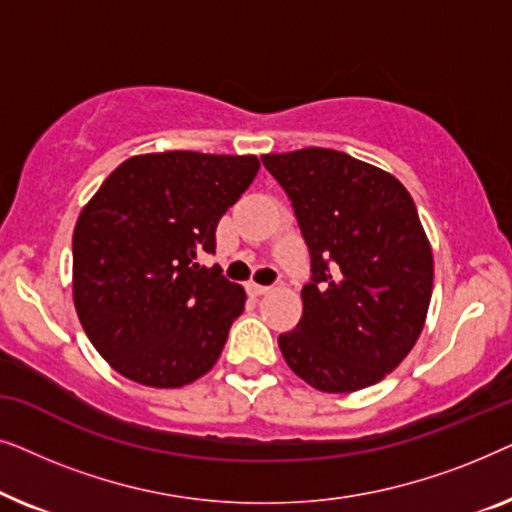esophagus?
<instances>
[{
    "label": "esophagus",
    "instance_id": "1",
    "mask_svg": "<svg viewBox=\"0 0 512 512\" xmlns=\"http://www.w3.org/2000/svg\"><path fill=\"white\" fill-rule=\"evenodd\" d=\"M247 291L251 293V296H265V293L270 291V286H263V284L251 282V284H247Z\"/></svg>",
    "mask_w": 512,
    "mask_h": 512
}]
</instances>
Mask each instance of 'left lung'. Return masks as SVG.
Masks as SVG:
<instances>
[{"label":"left lung","instance_id":"obj_1","mask_svg":"<svg viewBox=\"0 0 512 512\" xmlns=\"http://www.w3.org/2000/svg\"><path fill=\"white\" fill-rule=\"evenodd\" d=\"M310 249L303 317L279 335L286 363L326 394L387 377L422 333L431 244L410 193L389 172L333 149L268 153Z\"/></svg>","mask_w":512,"mask_h":512}]
</instances>
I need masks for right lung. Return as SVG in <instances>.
Masks as SVG:
<instances>
[{"label": "right lung", "mask_w": 512, "mask_h": 512, "mask_svg": "<svg viewBox=\"0 0 512 512\" xmlns=\"http://www.w3.org/2000/svg\"><path fill=\"white\" fill-rule=\"evenodd\" d=\"M256 156H132L76 221L74 305L111 368L156 389L212 370L247 293L219 265L216 226L254 181Z\"/></svg>", "instance_id": "obj_1"}]
</instances>
